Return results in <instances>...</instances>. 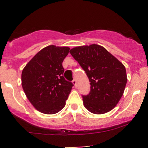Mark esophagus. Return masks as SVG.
Listing matches in <instances>:
<instances>
[{
	"mask_svg": "<svg viewBox=\"0 0 148 148\" xmlns=\"http://www.w3.org/2000/svg\"><path fill=\"white\" fill-rule=\"evenodd\" d=\"M72 83H73V84L74 85V87L75 88H77V82H76V80L74 79V80H73L72 81Z\"/></svg>",
	"mask_w": 148,
	"mask_h": 148,
	"instance_id": "obj_1",
	"label": "esophagus"
}]
</instances>
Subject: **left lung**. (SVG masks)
I'll list each match as a JSON object with an SVG mask.
<instances>
[{
    "instance_id": "left-lung-1",
    "label": "left lung",
    "mask_w": 148,
    "mask_h": 148,
    "mask_svg": "<svg viewBox=\"0 0 148 148\" xmlns=\"http://www.w3.org/2000/svg\"><path fill=\"white\" fill-rule=\"evenodd\" d=\"M69 53L89 79L90 91L82 95L84 106L95 114L111 111L123 96L127 78L122 62L97 45L73 48Z\"/></svg>"
}]
</instances>
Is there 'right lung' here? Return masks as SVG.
Here are the masks:
<instances>
[{
  "mask_svg": "<svg viewBox=\"0 0 148 148\" xmlns=\"http://www.w3.org/2000/svg\"><path fill=\"white\" fill-rule=\"evenodd\" d=\"M69 47L51 45L42 49L22 71V87L30 102L45 114H55L65 106L74 84L63 76V60Z\"/></svg>",
  "mask_w": 148,
  "mask_h": 148,
  "instance_id": "obj_1",
  "label": "right lung"
}]
</instances>
